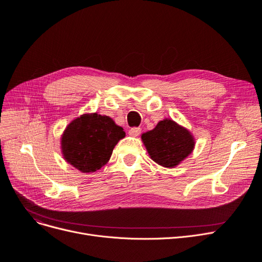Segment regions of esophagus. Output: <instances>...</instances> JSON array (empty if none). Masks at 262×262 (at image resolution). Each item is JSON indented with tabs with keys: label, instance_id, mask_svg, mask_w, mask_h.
Here are the masks:
<instances>
[{
	"label": "esophagus",
	"instance_id": "obj_1",
	"mask_svg": "<svg viewBox=\"0 0 262 262\" xmlns=\"http://www.w3.org/2000/svg\"><path fill=\"white\" fill-rule=\"evenodd\" d=\"M140 133H141V129H140L139 127H133V128H130V129L128 130V134H129L132 137L139 136Z\"/></svg>",
	"mask_w": 262,
	"mask_h": 262
}]
</instances>
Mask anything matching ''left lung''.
Listing matches in <instances>:
<instances>
[{
    "label": "left lung",
    "instance_id": "left-lung-1",
    "mask_svg": "<svg viewBox=\"0 0 262 262\" xmlns=\"http://www.w3.org/2000/svg\"><path fill=\"white\" fill-rule=\"evenodd\" d=\"M141 139L149 157L164 168L180 164L195 144L191 133L170 119L159 121L154 129L142 134Z\"/></svg>",
    "mask_w": 262,
    "mask_h": 262
}]
</instances>
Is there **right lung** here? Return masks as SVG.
Segmentation results:
<instances>
[{"instance_id": "1", "label": "right lung", "mask_w": 262, "mask_h": 262, "mask_svg": "<svg viewBox=\"0 0 262 262\" xmlns=\"http://www.w3.org/2000/svg\"><path fill=\"white\" fill-rule=\"evenodd\" d=\"M125 132L107 116L85 114L74 119L61 136L63 158L82 173L95 172L112 157Z\"/></svg>"}]
</instances>
